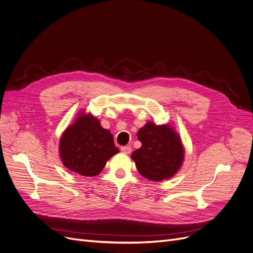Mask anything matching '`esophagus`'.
Listing matches in <instances>:
<instances>
[{
    "label": "esophagus",
    "mask_w": 253,
    "mask_h": 253,
    "mask_svg": "<svg viewBox=\"0 0 253 253\" xmlns=\"http://www.w3.org/2000/svg\"><path fill=\"white\" fill-rule=\"evenodd\" d=\"M121 151H122L123 153H125V154H130L132 150H131L130 147H122V148H121Z\"/></svg>",
    "instance_id": "34e87169"
}]
</instances>
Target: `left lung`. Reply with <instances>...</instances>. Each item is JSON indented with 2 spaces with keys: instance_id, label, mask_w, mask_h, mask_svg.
Wrapping results in <instances>:
<instances>
[{
  "instance_id": "1",
  "label": "left lung",
  "mask_w": 253,
  "mask_h": 253,
  "mask_svg": "<svg viewBox=\"0 0 253 253\" xmlns=\"http://www.w3.org/2000/svg\"><path fill=\"white\" fill-rule=\"evenodd\" d=\"M141 147L131 155L139 173L150 180L171 178L179 170L184 149L177 132L170 125L149 121L137 132Z\"/></svg>"
}]
</instances>
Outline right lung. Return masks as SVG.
<instances>
[{"label":"right lung","instance_id":"add662e5","mask_svg":"<svg viewBox=\"0 0 253 253\" xmlns=\"http://www.w3.org/2000/svg\"><path fill=\"white\" fill-rule=\"evenodd\" d=\"M119 153L110 130L91 114L80 113L59 140L62 164L82 176L99 174L106 162Z\"/></svg>","mask_w":253,"mask_h":253}]
</instances>
